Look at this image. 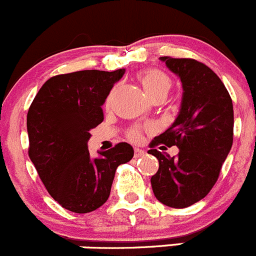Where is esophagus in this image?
I'll return each instance as SVG.
<instances>
[{
    "instance_id": "1",
    "label": "esophagus",
    "mask_w": 256,
    "mask_h": 256,
    "mask_svg": "<svg viewBox=\"0 0 256 256\" xmlns=\"http://www.w3.org/2000/svg\"><path fill=\"white\" fill-rule=\"evenodd\" d=\"M144 155H145V150L139 149V148H135V156H136V158L144 156Z\"/></svg>"
}]
</instances>
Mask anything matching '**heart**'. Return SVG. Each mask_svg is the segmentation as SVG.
Instances as JSON below:
<instances>
[{"mask_svg":"<svg viewBox=\"0 0 256 256\" xmlns=\"http://www.w3.org/2000/svg\"><path fill=\"white\" fill-rule=\"evenodd\" d=\"M139 80L148 97L156 92H162V90L168 92L170 88L169 77L159 69H148V70L142 72L139 74ZM140 138H142V131L139 128H134L132 131H130V139L138 142Z\"/></svg>","mask_w":256,"mask_h":256,"instance_id":"1","label":"heart"}]
</instances>
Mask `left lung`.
I'll use <instances>...</instances> for the list:
<instances>
[{
    "mask_svg": "<svg viewBox=\"0 0 256 256\" xmlns=\"http://www.w3.org/2000/svg\"><path fill=\"white\" fill-rule=\"evenodd\" d=\"M166 68L182 82L178 116L152 142L176 145L178 158L150 149L159 160L152 176L158 200L173 208H186L208 194L226 160L234 136V107L217 74L194 59L160 56Z\"/></svg>",
    "mask_w": 256,
    "mask_h": 256,
    "instance_id": "obj_1",
    "label": "left lung"
}]
</instances>
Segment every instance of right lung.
<instances>
[{"mask_svg": "<svg viewBox=\"0 0 256 256\" xmlns=\"http://www.w3.org/2000/svg\"><path fill=\"white\" fill-rule=\"evenodd\" d=\"M125 69L80 70L48 80L28 112V156L49 194L66 210L87 214L108 200L114 172L132 159L134 149L120 142L88 152L90 131L104 121V106Z\"/></svg>", "mask_w": 256, "mask_h": 256, "instance_id": "1", "label": "right lung"}]
</instances>
